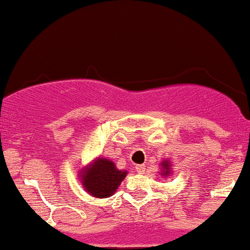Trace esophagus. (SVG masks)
<instances>
[{
  "label": "esophagus",
  "instance_id": "1",
  "mask_svg": "<svg viewBox=\"0 0 250 250\" xmlns=\"http://www.w3.org/2000/svg\"><path fill=\"white\" fill-rule=\"evenodd\" d=\"M136 170L138 171L139 174H143L146 171V166L144 165H137L136 166Z\"/></svg>",
  "mask_w": 250,
  "mask_h": 250
}]
</instances>
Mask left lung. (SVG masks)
I'll return each mask as SVG.
<instances>
[{
    "label": "left lung",
    "instance_id": "obj_1",
    "mask_svg": "<svg viewBox=\"0 0 250 250\" xmlns=\"http://www.w3.org/2000/svg\"><path fill=\"white\" fill-rule=\"evenodd\" d=\"M162 165H163V167L166 168V169H163V170H166V171H165V173H162V174L167 175V174H169V167H170V162H163Z\"/></svg>",
    "mask_w": 250,
    "mask_h": 250
}]
</instances>
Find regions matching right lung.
Masks as SVG:
<instances>
[{
    "mask_svg": "<svg viewBox=\"0 0 250 250\" xmlns=\"http://www.w3.org/2000/svg\"><path fill=\"white\" fill-rule=\"evenodd\" d=\"M83 187L96 198L111 197L126 176L125 170L115 168L107 158H98L89 168L82 170Z\"/></svg>",
    "mask_w": 250,
    "mask_h": 250,
    "instance_id": "right-lung-1",
    "label": "right lung"
}]
</instances>
